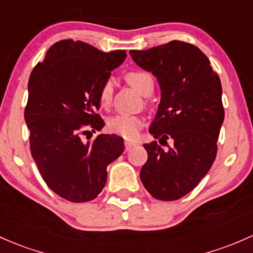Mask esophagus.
Segmentation results:
<instances>
[{"instance_id": "obj_1", "label": "esophagus", "mask_w": 253, "mask_h": 253, "mask_svg": "<svg viewBox=\"0 0 253 253\" xmlns=\"http://www.w3.org/2000/svg\"><path fill=\"white\" fill-rule=\"evenodd\" d=\"M124 146H126V151H129L130 148L134 147L135 143L131 142V141H126V142H124Z\"/></svg>"}]
</instances>
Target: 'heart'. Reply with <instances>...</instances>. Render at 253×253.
<instances>
[{
  "label": "heart",
  "mask_w": 253,
  "mask_h": 253,
  "mask_svg": "<svg viewBox=\"0 0 253 253\" xmlns=\"http://www.w3.org/2000/svg\"><path fill=\"white\" fill-rule=\"evenodd\" d=\"M126 82L142 96L147 95L153 91V80L151 75L145 71H131L126 73ZM113 96V81L108 78L101 85L99 93V101L102 106H108L112 101ZM143 122L141 117L134 115H119L112 116L107 121V129L113 134L119 135L124 138H135L137 136L138 130L142 126Z\"/></svg>",
  "instance_id": "1"
}]
</instances>
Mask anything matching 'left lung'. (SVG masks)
Here are the masks:
<instances>
[{
	"label": "left lung",
	"mask_w": 253,
	"mask_h": 253,
	"mask_svg": "<svg viewBox=\"0 0 253 253\" xmlns=\"http://www.w3.org/2000/svg\"><path fill=\"white\" fill-rule=\"evenodd\" d=\"M132 60L151 72L160 86V102L146 143L147 162L140 178L153 198L180 199L198 186L213 164L224 119L222 85L210 60L195 45L171 41L147 50H130Z\"/></svg>",
	"instance_id": "1"
}]
</instances>
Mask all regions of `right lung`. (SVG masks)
I'll return each mask as SVG.
<instances>
[{
  "label": "right lung",
  "mask_w": 253,
  "mask_h": 253,
  "mask_svg": "<svg viewBox=\"0 0 253 253\" xmlns=\"http://www.w3.org/2000/svg\"><path fill=\"white\" fill-rule=\"evenodd\" d=\"M126 50L111 53L82 41L64 40L48 49L29 80L25 122L30 148L48 187L64 199L84 203L105 187L107 167L124 151L123 137L100 134L83 142L88 129L101 130V85L126 60Z\"/></svg>",
  "instance_id": "add662e5"
}]
</instances>
